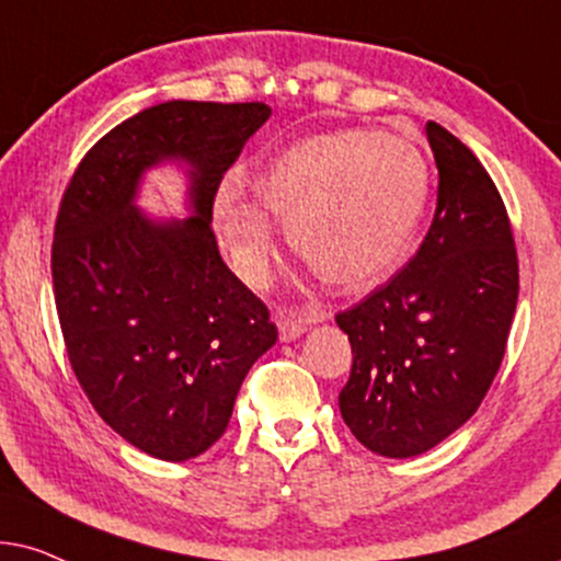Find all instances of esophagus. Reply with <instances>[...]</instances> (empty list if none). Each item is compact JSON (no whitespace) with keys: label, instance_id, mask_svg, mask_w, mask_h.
Here are the masks:
<instances>
[{"label":"esophagus","instance_id":"esophagus-1","mask_svg":"<svg viewBox=\"0 0 561 561\" xmlns=\"http://www.w3.org/2000/svg\"><path fill=\"white\" fill-rule=\"evenodd\" d=\"M274 318H276V325H279L282 341H295V339H300V335L305 333V328H308L310 323H320V320H325L328 312H323V310L300 312L293 308H279L274 312Z\"/></svg>","mask_w":561,"mask_h":561}]
</instances>
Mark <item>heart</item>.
I'll return each instance as SVG.
<instances>
[{
	"mask_svg": "<svg viewBox=\"0 0 561 561\" xmlns=\"http://www.w3.org/2000/svg\"><path fill=\"white\" fill-rule=\"evenodd\" d=\"M251 190L312 272L339 287H369L408 253L431 169L405 136L351 128L289 146L251 176ZM215 220L238 272L261 285L274 259L268 220L233 197L220 199Z\"/></svg>",
	"mask_w": 561,
	"mask_h": 561,
	"instance_id": "heart-1",
	"label": "heart"
}]
</instances>
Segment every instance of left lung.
<instances>
[{"label":"left lung","mask_w":561,"mask_h":561,"mask_svg":"<svg viewBox=\"0 0 561 561\" xmlns=\"http://www.w3.org/2000/svg\"><path fill=\"white\" fill-rule=\"evenodd\" d=\"M425 136L438 167L428 233L387 285L335 316L354 354L341 415L390 459L433 449L474 415L518 302V253L495 182L438 123Z\"/></svg>","instance_id":"1"}]
</instances>
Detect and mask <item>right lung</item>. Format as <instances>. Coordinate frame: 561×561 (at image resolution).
Returning <instances> with one entry per match:
<instances>
[{"instance_id": "obj_1", "label": "right lung", "mask_w": 561, "mask_h": 561, "mask_svg": "<svg viewBox=\"0 0 561 561\" xmlns=\"http://www.w3.org/2000/svg\"><path fill=\"white\" fill-rule=\"evenodd\" d=\"M268 115L264 102L156 104L89 148L58 205L50 272L71 369L102 421L156 459L210 449L276 341L210 226L222 176ZM169 158L193 167L195 215L153 224L131 197Z\"/></svg>"}]
</instances>
